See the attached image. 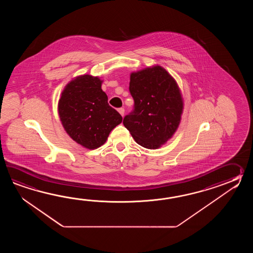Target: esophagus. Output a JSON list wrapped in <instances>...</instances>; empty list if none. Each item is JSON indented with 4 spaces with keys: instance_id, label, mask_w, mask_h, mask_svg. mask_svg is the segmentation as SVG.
I'll use <instances>...</instances> for the list:
<instances>
[{
    "instance_id": "1",
    "label": "esophagus",
    "mask_w": 253,
    "mask_h": 253,
    "mask_svg": "<svg viewBox=\"0 0 253 253\" xmlns=\"http://www.w3.org/2000/svg\"><path fill=\"white\" fill-rule=\"evenodd\" d=\"M119 112L122 117H124L125 109L123 108H119Z\"/></svg>"
}]
</instances>
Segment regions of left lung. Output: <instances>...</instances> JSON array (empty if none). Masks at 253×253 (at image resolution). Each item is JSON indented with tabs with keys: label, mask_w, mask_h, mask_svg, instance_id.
<instances>
[{
	"label": "left lung",
	"mask_w": 253,
	"mask_h": 253,
	"mask_svg": "<svg viewBox=\"0 0 253 253\" xmlns=\"http://www.w3.org/2000/svg\"><path fill=\"white\" fill-rule=\"evenodd\" d=\"M129 91L134 110L123 124L138 145L156 149L175 133L181 121L183 102L176 81L161 66L130 75Z\"/></svg>",
	"instance_id": "1"
}]
</instances>
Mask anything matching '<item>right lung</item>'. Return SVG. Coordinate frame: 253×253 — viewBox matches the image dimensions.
Returning a JSON list of instances; mask_svg holds the SVG:
<instances>
[{"instance_id":"1","label":"right lung","mask_w":253,"mask_h":253,"mask_svg":"<svg viewBox=\"0 0 253 253\" xmlns=\"http://www.w3.org/2000/svg\"><path fill=\"white\" fill-rule=\"evenodd\" d=\"M101 84L97 77L79 76L65 86L58 105L67 134L87 149L101 146L122 122L121 115L108 105Z\"/></svg>"}]
</instances>
